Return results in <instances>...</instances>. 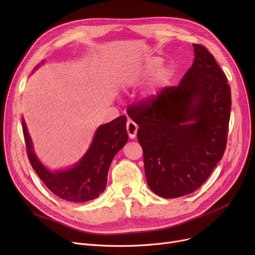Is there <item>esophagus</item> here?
<instances>
[{
	"label": "esophagus",
	"mask_w": 255,
	"mask_h": 255,
	"mask_svg": "<svg viewBox=\"0 0 255 255\" xmlns=\"http://www.w3.org/2000/svg\"><path fill=\"white\" fill-rule=\"evenodd\" d=\"M137 129H138V126L134 122H133V121L129 120L126 124V130L128 133V136L130 138H134L136 136Z\"/></svg>",
	"instance_id": "esophagus-1"
}]
</instances>
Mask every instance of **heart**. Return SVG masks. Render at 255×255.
<instances>
[{"label": "heart", "mask_w": 255, "mask_h": 255, "mask_svg": "<svg viewBox=\"0 0 255 255\" xmlns=\"http://www.w3.org/2000/svg\"><path fill=\"white\" fill-rule=\"evenodd\" d=\"M162 59L158 57H152L146 59L143 66L139 69V71L131 73L129 80L131 83L137 82L139 76H149L154 72H155L152 80V94L155 93L158 89L166 86L173 75V70L169 65H162Z\"/></svg>", "instance_id": "obj_1"}]
</instances>
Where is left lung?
I'll list each match as a JSON object with an SVG mask.
<instances>
[{
	"label": "left lung",
	"instance_id": "left-lung-1",
	"mask_svg": "<svg viewBox=\"0 0 255 255\" xmlns=\"http://www.w3.org/2000/svg\"><path fill=\"white\" fill-rule=\"evenodd\" d=\"M195 59L179 86L127 109L139 126L144 175L151 190L165 198L192 193L223 157L232 94L212 53L193 44Z\"/></svg>",
	"mask_w": 255,
	"mask_h": 255
}]
</instances>
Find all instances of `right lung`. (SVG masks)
I'll list each match as a JSON object with an SVG mask.
<instances>
[{
    "label": "right lung",
    "instance_id": "1",
    "mask_svg": "<svg viewBox=\"0 0 255 255\" xmlns=\"http://www.w3.org/2000/svg\"><path fill=\"white\" fill-rule=\"evenodd\" d=\"M126 122L127 118L123 115L100 126L89 151L79 163L68 170L51 172L35 156L22 119V132L29 161L40 180L53 194L68 202H88L98 197L105 189L113 159L128 139Z\"/></svg>",
    "mask_w": 255,
    "mask_h": 255
}]
</instances>
